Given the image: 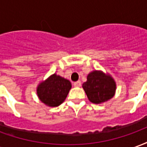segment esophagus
I'll return each instance as SVG.
<instances>
[{
  "label": "esophagus",
  "mask_w": 147,
  "mask_h": 147,
  "mask_svg": "<svg viewBox=\"0 0 147 147\" xmlns=\"http://www.w3.org/2000/svg\"><path fill=\"white\" fill-rule=\"evenodd\" d=\"M73 85H74V86H76V87H80V86H81V82H80V81L75 82Z\"/></svg>",
  "instance_id": "1"
}]
</instances>
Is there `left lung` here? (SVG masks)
<instances>
[{
    "label": "left lung",
    "mask_w": 147,
    "mask_h": 147,
    "mask_svg": "<svg viewBox=\"0 0 147 147\" xmlns=\"http://www.w3.org/2000/svg\"><path fill=\"white\" fill-rule=\"evenodd\" d=\"M83 88L90 102L101 104L111 99L116 92V83L109 75L102 71H93L88 74Z\"/></svg>",
    "instance_id": "obj_1"
}]
</instances>
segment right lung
Instances as JSON below:
<instances>
[{"label":"right lung","mask_w":147,"mask_h":147,"mask_svg":"<svg viewBox=\"0 0 147 147\" xmlns=\"http://www.w3.org/2000/svg\"><path fill=\"white\" fill-rule=\"evenodd\" d=\"M71 88L69 80L53 74L37 87V94L40 101L50 107L63 103Z\"/></svg>","instance_id":"add662e5"}]
</instances>
